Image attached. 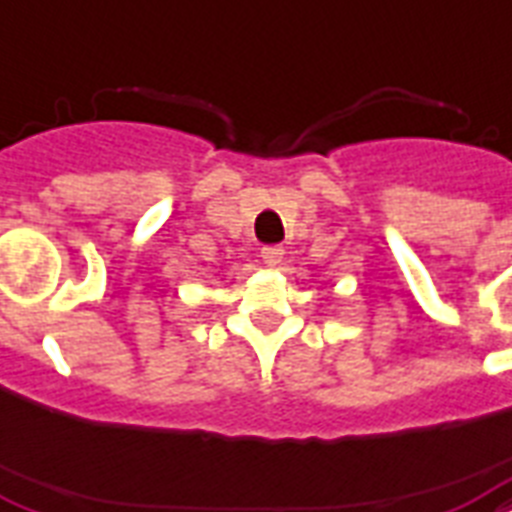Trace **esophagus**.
<instances>
[{
	"instance_id": "obj_1",
	"label": "esophagus",
	"mask_w": 512,
	"mask_h": 512,
	"mask_svg": "<svg viewBox=\"0 0 512 512\" xmlns=\"http://www.w3.org/2000/svg\"><path fill=\"white\" fill-rule=\"evenodd\" d=\"M260 257H263L265 265H271V268H276V265H279L281 260H284V247H263Z\"/></svg>"
}]
</instances>
